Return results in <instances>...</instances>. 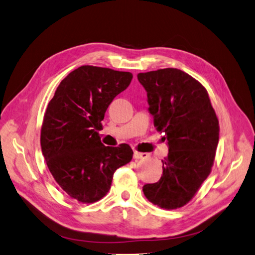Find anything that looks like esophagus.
<instances>
[{"label": "esophagus", "instance_id": "1", "mask_svg": "<svg viewBox=\"0 0 255 255\" xmlns=\"http://www.w3.org/2000/svg\"><path fill=\"white\" fill-rule=\"evenodd\" d=\"M145 156H146V154H144V153H140V152H134L133 153V158L134 159H140V158L145 157Z\"/></svg>", "mask_w": 255, "mask_h": 255}]
</instances>
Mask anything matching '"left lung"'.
<instances>
[{
    "label": "left lung",
    "instance_id": "1",
    "mask_svg": "<svg viewBox=\"0 0 255 255\" xmlns=\"http://www.w3.org/2000/svg\"><path fill=\"white\" fill-rule=\"evenodd\" d=\"M154 126L164 133L168 156L158 182L143 186L162 209L186 205L211 171L219 143V121L207 90L185 72L167 68L139 73Z\"/></svg>",
    "mask_w": 255,
    "mask_h": 255
}]
</instances>
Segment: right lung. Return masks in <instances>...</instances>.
<instances>
[{
    "mask_svg": "<svg viewBox=\"0 0 255 255\" xmlns=\"http://www.w3.org/2000/svg\"><path fill=\"white\" fill-rule=\"evenodd\" d=\"M132 80L130 72L82 65L61 81L48 103L41 130L50 173L71 198L85 204L109 192L116 169L128 164V144L106 146L97 130L108 107Z\"/></svg>",
    "mask_w": 255,
    "mask_h": 255,
    "instance_id": "1",
    "label": "right lung"
}]
</instances>
